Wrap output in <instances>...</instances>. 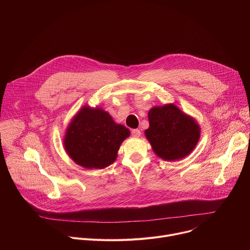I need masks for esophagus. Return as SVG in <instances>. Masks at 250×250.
<instances>
[{"mask_svg":"<svg viewBox=\"0 0 250 250\" xmlns=\"http://www.w3.org/2000/svg\"><path fill=\"white\" fill-rule=\"evenodd\" d=\"M140 134H141V132H140L139 129H132V130H131V135H132L133 137H139Z\"/></svg>","mask_w":250,"mask_h":250,"instance_id":"1","label":"esophagus"}]
</instances>
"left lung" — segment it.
Here are the masks:
<instances>
[{
    "label": "left lung",
    "mask_w": 250,
    "mask_h": 250,
    "mask_svg": "<svg viewBox=\"0 0 250 250\" xmlns=\"http://www.w3.org/2000/svg\"><path fill=\"white\" fill-rule=\"evenodd\" d=\"M145 134L154 153L166 161L180 160L196 147L201 135L197 121L174 104L153 106Z\"/></svg>",
    "instance_id": "8db88e82"
}]
</instances>
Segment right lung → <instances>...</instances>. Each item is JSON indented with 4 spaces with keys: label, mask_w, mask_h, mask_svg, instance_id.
Instances as JSON below:
<instances>
[{
    "label": "right lung",
    "mask_w": 250,
    "mask_h": 250,
    "mask_svg": "<svg viewBox=\"0 0 250 250\" xmlns=\"http://www.w3.org/2000/svg\"><path fill=\"white\" fill-rule=\"evenodd\" d=\"M129 134L128 128L115 123L100 106L84 105L69 123L63 145L76 164L103 169L115 162L121 145Z\"/></svg>",
    "instance_id": "add662e5"
}]
</instances>
